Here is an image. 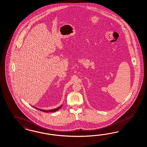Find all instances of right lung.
<instances>
[{
    "instance_id": "add662e5",
    "label": "right lung",
    "mask_w": 147,
    "mask_h": 147,
    "mask_svg": "<svg viewBox=\"0 0 147 147\" xmlns=\"http://www.w3.org/2000/svg\"><path fill=\"white\" fill-rule=\"evenodd\" d=\"M61 107H62V105H61V106H60L59 107H57V108L55 109L50 110H41V109H37V108H36V109H38V110H40V111H43V112H56V111H58L59 109H60V108Z\"/></svg>"
}]
</instances>
